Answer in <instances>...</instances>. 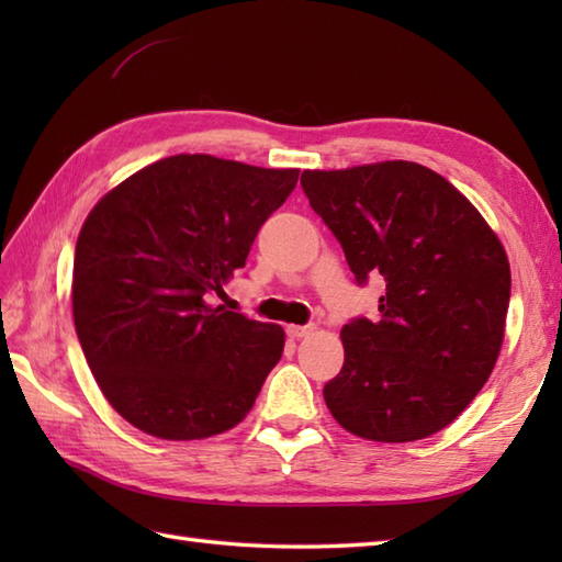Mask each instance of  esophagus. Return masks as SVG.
I'll return each mask as SVG.
<instances>
[{
    "instance_id": "esophagus-1",
    "label": "esophagus",
    "mask_w": 562,
    "mask_h": 562,
    "mask_svg": "<svg viewBox=\"0 0 562 562\" xmlns=\"http://www.w3.org/2000/svg\"><path fill=\"white\" fill-rule=\"evenodd\" d=\"M312 333H314V326H288V336L294 340L312 336Z\"/></svg>"
}]
</instances>
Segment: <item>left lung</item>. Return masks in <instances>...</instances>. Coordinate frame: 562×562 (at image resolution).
<instances>
[{
	"label": "left lung",
	"mask_w": 562,
	"mask_h": 562,
	"mask_svg": "<svg viewBox=\"0 0 562 562\" xmlns=\"http://www.w3.org/2000/svg\"><path fill=\"white\" fill-rule=\"evenodd\" d=\"M302 188L357 284L381 278L379 318L340 330L345 362L324 386L333 417L374 441L445 429L491 376L505 338L509 262L447 178L413 161L304 171Z\"/></svg>",
	"instance_id": "1"
}]
</instances>
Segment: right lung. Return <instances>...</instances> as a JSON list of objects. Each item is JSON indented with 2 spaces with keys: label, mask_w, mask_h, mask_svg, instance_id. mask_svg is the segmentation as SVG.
I'll use <instances>...</instances> for the list:
<instances>
[{
  "label": "right lung",
  "mask_w": 562,
  "mask_h": 562,
  "mask_svg": "<svg viewBox=\"0 0 562 562\" xmlns=\"http://www.w3.org/2000/svg\"><path fill=\"white\" fill-rule=\"evenodd\" d=\"M300 169L178 154L101 198L75 250L71 312L103 396L159 439L238 425L280 362L284 330L212 306Z\"/></svg>",
  "instance_id": "add662e5"
}]
</instances>
